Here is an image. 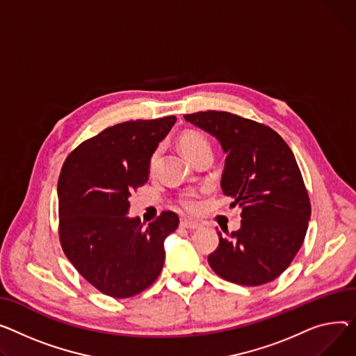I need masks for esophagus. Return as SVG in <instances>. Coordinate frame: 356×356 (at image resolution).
Listing matches in <instances>:
<instances>
[{
    "instance_id": "esophagus-1",
    "label": "esophagus",
    "mask_w": 356,
    "mask_h": 356,
    "mask_svg": "<svg viewBox=\"0 0 356 356\" xmlns=\"http://www.w3.org/2000/svg\"><path fill=\"white\" fill-rule=\"evenodd\" d=\"M180 227L181 229H188V230H196L200 227V225L195 223V222H188V220H181L180 222Z\"/></svg>"
}]
</instances>
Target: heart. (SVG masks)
Segmentation results:
<instances>
[{"label": "heart", "instance_id": "obj_1", "mask_svg": "<svg viewBox=\"0 0 356 356\" xmlns=\"http://www.w3.org/2000/svg\"><path fill=\"white\" fill-rule=\"evenodd\" d=\"M179 147L187 159L193 157L196 153H199L202 150H210L209 140L206 138L204 134H202L197 130H184L179 137ZM156 159H157V154H153L152 159H150V168L152 169L154 168ZM177 206L181 211L188 213V215H193V213H196L197 209H199L197 195H195L192 192L181 195L177 200Z\"/></svg>", "mask_w": 356, "mask_h": 356}]
</instances>
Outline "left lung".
<instances>
[{
  "label": "left lung",
  "instance_id": "8db88e82",
  "mask_svg": "<svg viewBox=\"0 0 356 356\" xmlns=\"http://www.w3.org/2000/svg\"><path fill=\"white\" fill-rule=\"evenodd\" d=\"M186 122L219 140L226 153L222 191L232 207H242L238 232H219L210 268L220 277L245 286L272 282L299 252L311 200L296 159L270 127L227 111H199Z\"/></svg>",
  "mask_w": 356,
  "mask_h": 356
}]
</instances>
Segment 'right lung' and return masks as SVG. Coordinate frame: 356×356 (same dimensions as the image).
I'll return each instance as SVG.
<instances>
[{
  "mask_svg": "<svg viewBox=\"0 0 356 356\" xmlns=\"http://www.w3.org/2000/svg\"><path fill=\"white\" fill-rule=\"evenodd\" d=\"M177 118L124 122L71 152L58 177V234L79 273L102 293L124 299L147 289L164 264L163 242L179 226L173 211L143 226L129 197L149 180L150 159Z\"/></svg>",
  "mask_w": 356,
  "mask_h": 356,
  "instance_id": "obj_1",
  "label": "right lung"
}]
</instances>
